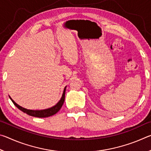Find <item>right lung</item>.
Wrapping results in <instances>:
<instances>
[{
    "label": "right lung",
    "instance_id": "obj_1",
    "mask_svg": "<svg viewBox=\"0 0 151 151\" xmlns=\"http://www.w3.org/2000/svg\"><path fill=\"white\" fill-rule=\"evenodd\" d=\"M66 88V86H65V88H64L63 95H62V97H61V99H60V101H58L55 106L50 107V108L43 109V110H30V109H25L24 107H22L21 106L19 105V104L15 103L10 96H9V98L12 101V102L13 103L14 105L16 106L19 110H20V111L24 112V113H26L32 116L39 117V118H45V117H48V116L54 115V114L57 113V112L59 111V110L61 109V107H62L63 104L64 103V101H65Z\"/></svg>",
    "mask_w": 151,
    "mask_h": 151
}]
</instances>
